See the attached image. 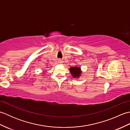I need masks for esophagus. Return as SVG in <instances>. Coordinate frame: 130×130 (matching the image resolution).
<instances>
[{"label": "esophagus", "instance_id": "34e87169", "mask_svg": "<svg viewBox=\"0 0 130 130\" xmlns=\"http://www.w3.org/2000/svg\"><path fill=\"white\" fill-rule=\"evenodd\" d=\"M62 61L61 60H59V63H62Z\"/></svg>", "mask_w": 130, "mask_h": 130}]
</instances>
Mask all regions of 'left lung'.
Returning a JSON list of instances; mask_svg holds the SVG:
<instances>
[{
	"mask_svg": "<svg viewBox=\"0 0 130 130\" xmlns=\"http://www.w3.org/2000/svg\"><path fill=\"white\" fill-rule=\"evenodd\" d=\"M70 73L72 74V76L73 78H78L80 75L82 71L80 70V68L78 67H70Z\"/></svg>",
	"mask_w": 130,
	"mask_h": 130,
	"instance_id": "8db88e82",
	"label": "left lung"
}]
</instances>
